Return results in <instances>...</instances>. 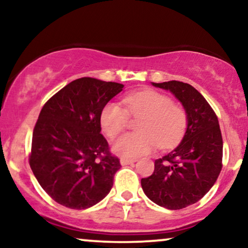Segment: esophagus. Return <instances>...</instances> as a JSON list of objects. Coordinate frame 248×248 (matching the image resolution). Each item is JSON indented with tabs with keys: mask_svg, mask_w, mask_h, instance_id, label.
I'll use <instances>...</instances> for the list:
<instances>
[{
	"mask_svg": "<svg viewBox=\"0 0 248 248\" xmlns=\"http://www.w3.org/2000/svg\"><path fill=\"white\" fill-rule=\"evenodd\" d=\"M137 161L135 159H125V158H122L121 159V164L125 166V165H133L134 162Z\"/></svg>",
	"mask_w": 248,
	"mask_h": 248,
	"instance_id": "esophagus-1",
	"label": "esophagus"
}]
</instances>
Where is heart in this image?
Instances as JSON below:
<instances>
[{
  "label": "heart",
  "mask_w": 248,
  "mask_h": 248,
  "mask_svg": "<svg viewBox=\"0 0 248 248\" xmlns=\"http://www.w3.org/2000/svg\"><path fill=\"white\" fill-rule=\"evenodd\" d=\"M117 103H108L100 111V125L109 139L116 138L128 124V116L139 118L138 132L121 137L114 143V151L121 157L135 159L148 155L157 147L168 149L176 145L185 134L188 116L185 108L172 103L170 97L155 90H143L127 94Z\"/></svg>",
  "instance_id": "b5f03b06"
}]
</instances>
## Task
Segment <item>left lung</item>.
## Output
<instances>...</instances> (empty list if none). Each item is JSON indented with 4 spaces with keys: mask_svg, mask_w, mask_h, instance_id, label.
<instances>
[{
    "mask_svg": "<svg viewBox=\"0 0 248 248\" xmlns=\"http://www.w3.org/2000/svg\"><path fill=\"white\" fill-rule=\"evenodd\" d=\"M169 90L184 106L187 130L175 150L155 160L151 176L141 179L143 192L155 204L179 210L201 200L222 168V137L218 117L205 98L181 81L152 83Z\"/></svg>",
    "mask_w": 248,
    "mask_h": 248,
    "instance_id": "obj_1",
    "label": "left lung"
}]
</instances>
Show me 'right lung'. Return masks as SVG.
Here are the masks:
<instances>
[{"label": "right lung", "mask_w": 248, "mask_h": 248, "mask_svg": "<svg viewBox=\"0 0 248 248\" xmlns=\"http://www.w3.org/2000/svg\"><path fill=\"white\" fill-rule=\"evenodd\" d=\"M123 84L81 78L44 105L32 133L30 168L54 201L82 210L113 187L121 162L100 133V111Z\"/></svg>", "instance_id": "add662e5"}]
</instances>
